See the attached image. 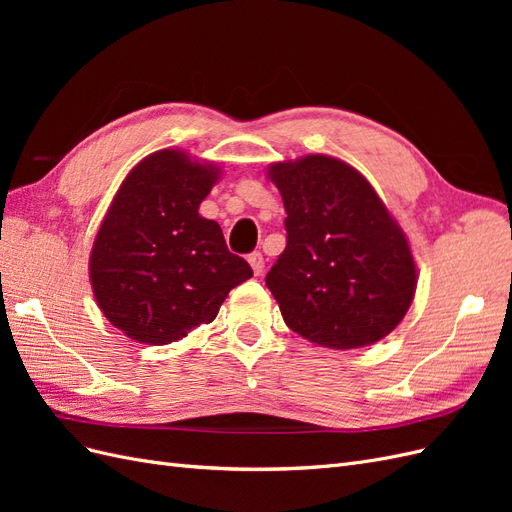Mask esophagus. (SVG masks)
Instances as JSON below:
<instances>
[{"label":"esophagus","instance_id":"esophagus-1","mask_svg":"<svg viewBox=\"0 0 512 512\" xmlns=\"http://www.w3.org/2000/svg\"><path fill=\"white\" fill-rule=\"evenodd\" d=\"M247 260H250V267H252V271H254L256 275H260L262 271H265V258H262L260 252L250 254V256H247Z\"/></svg>","mask_w":512,"mask_h":512}]
</instances>
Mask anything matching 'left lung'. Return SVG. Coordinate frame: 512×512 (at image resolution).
<instances>
[{
  "label": "left lung",
  "mask_w": 512,
  "mask_h": 512,
  "mask_svg": "<svg viewBox=\"0 0 512 512\" xmlns=\"http://www.w3.org/2000/svg\"><path fill=\"white\" fill-rule=\"evenodd\" d=\"M267 177L288 213L286 250L267 273L284 322L333 350L380 342L416 292L406 232L359 170L337 158L275 162Z\"/></svg>",
  "instance_id": "1"
}]
</instances>
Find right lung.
Instances as JSON below:
<instances>
[{
	"label": "right lung",
	"instance_id": "obj_1",
	"mask_svg": "<svg viewBox=\"0 0 512 512\" xmlns=\"http://www.w3.org/2000/svg\"><path fill=\"white\" fill-rule=\"evenodd\" d=\"M220 175L218 164L160 149L119 185L91 247L89 282L102 314L134 342L183 339L252 277L220 224L198 213Z\"/></svg>",
	"mask_w": 512,
	"mask_h": 512
}]
</instances>
